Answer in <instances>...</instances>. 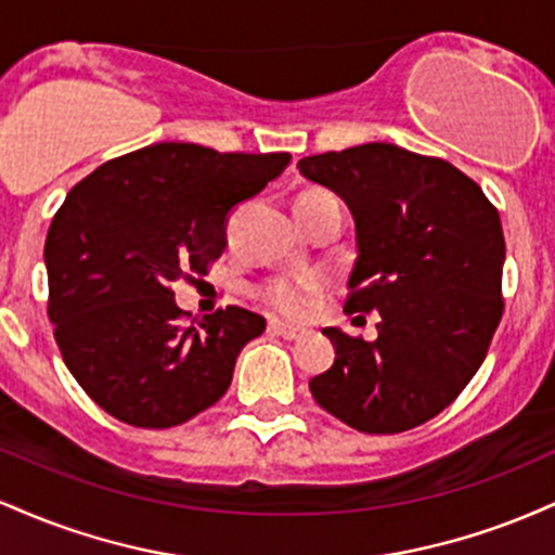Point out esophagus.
<instances>
[{
	"label": "esophagus",
	"instance_id": "34e87169",
	"mask_svg": "<svg viewBox=\"0 0 555 555\" xmlns=\"http://www.w3.org/2000/svg\"><path fill=\"white\" fill-rule=\"evenodd\" d=\"M269 331H271V334L282 336V339H286V341H295V339H299V336H302V328L289 326V323H282V321H271Z\"/></svg>",
	"mask_w": 555,
	"mask_h": 555
}]
</instances>
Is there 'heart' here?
Returning <instances> with one entry per match:
<instances>
[{
  "mask_svg": "<svg viewBox=\"0 0 555 555\" xmlns=\"http://www.w3.org/2000/svg\"><path fill=\"white\" fill-rule=\"evenodd\" d=\"M299 197H334L323 190H308ZM297 197V201H299ZM323 289V279L318 273L310 271H297V273H279V276L266 279L258 286V297L266 308H271L273 313L286 315V318H299L305 315V310L310 308V299Z\"/></svg>",
  "mask_w": 555,
  "mask_h": 555,
  "instance_id": "obj_1",
  "label": "heart"
}]
</instances>
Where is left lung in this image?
Segmentation results:
<instances>
[{
  "instance_id": "1",
  "label": "left lung",
  "mask_w": 555,
  "mask_h": 555,
  "mask_svg": "<svg viewBox=\"0 0 555 555\" xmlns=\"http://www.w3.org/2000/svg\"><path fill=\"white\" fill-rule=\"evenodd\" d=\"M297 169L354 216L358 260L344 313L380 315L375 341L323 328L336 360L310 391L360 433L417 428L473 380L501 323L499 211L449 162L391 143L305 156Z\"/></svg>"
}]
</instances>
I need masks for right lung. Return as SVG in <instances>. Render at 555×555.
Masks as SVG:
<instances>
[{
	"instance_id": "add662e5",
	"label": "right lung",
	"mask_w": 555,
	"mask_h": 555,
	"mask_svg": "<svg viewBox=\"0 0 555 555\" xmlns=\"http://www.w3.org/2000/svg\"><path fill=\"white\" fill-rule=\"evenodd\" d=\"M289 158L154 143L69 190L43 247L49 321L69 373L101 410L158 430L224 397L266 318L229 305L184 326L171 284L221 258L232 208Z\"/></svg>"
}]
</instances>
